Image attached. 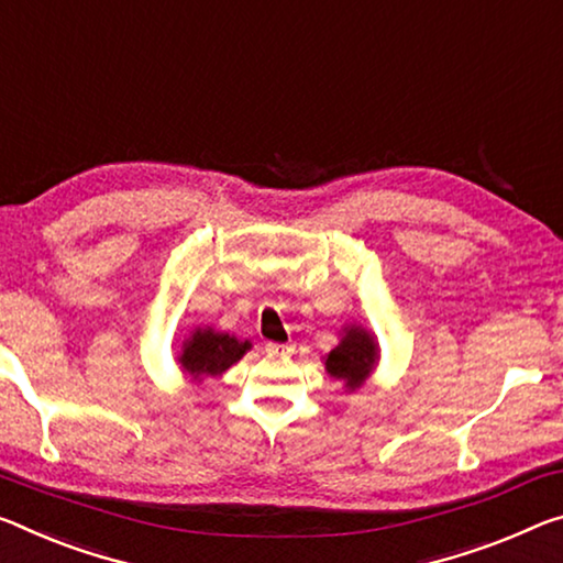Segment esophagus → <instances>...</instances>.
Returning a JSON list of instances; mask_svg holds the SVG:
<instances>
[{
  "mask_svg": "<svg viewBox=\"0 0 563 563\" xmlns=\"http://www.w3.org/2000/svg\"><path fill=\"white\" fill-rule=\"evenodd\" d=\"M292 351H296V345L292 343H267L265 345L267 358H288Z\"/></svg>",
  "mask_w": 563,
  "mask_h": 563,
  "instance_id": "esophagus-1",
  "label": "esophagus"
}]
</instances>
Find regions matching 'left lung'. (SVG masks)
Masks as SVG:
<instances>
[{"mask_svg": "<svg viewBox=\"0 0 563 563\" xmlns=\"http://www.w3.org/2000/svg\"><path fill=\"white\" fill-rule=\"evenodd\" d=\"M378 363V343L361 325H347L341 343L325 355V371L343 380L347 390L361 388Z\"/></svg>", "mask_w": 563, "mask_h": 563, "instance_id": "obj_1", "label": "left lung"}]
</instances>
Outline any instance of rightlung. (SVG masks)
Listing matches in <instances>:
<instances>
[{
    "mask_svg": "<svg viewBox=\"0 0 563 563\" xmlns=\"http://www.w3.org/2000/svg\"><path fill=\"white\" fill-rule=\"evenodd\" d=\"M247 351L250 341H238L235 335L218 333L212 328H198L183 343V353L177 355V363L192 380H202L208 376H222Z\"/></svg>",
    "mask_w": 563,
    "mask_h": 563,
    "instance_id": "1",
    "label": "right lung"
}]
</instances>
